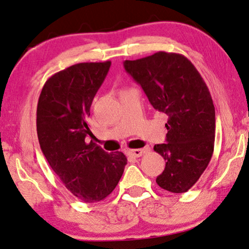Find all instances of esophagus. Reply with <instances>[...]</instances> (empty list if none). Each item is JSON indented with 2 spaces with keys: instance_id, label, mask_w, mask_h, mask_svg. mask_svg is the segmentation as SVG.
I'll return each instance as SVG.
<instances>
[{
  "instance_id": "1",
  "label": "esophagus",
  "mask_w": 249,
  "mask_h": 249,
  "mask_svg": "<svg viewBox=\"0 0 249 249\" xmlns=\"http://www.w3.org/2000/svg\"><path fill=\"white\" fill-rule=\"evenodd\" d=\"M148 151V147H144V148H137V150H129L127 151V154L129 157L132 158H140L141 155L143 153H145V152Z\"/></svg>"
}]
</instances>
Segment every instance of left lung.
<instances>
[{
    "label": "left lung",
    "mask_w": 249,
    "mask_h": 249,
    "mask_svg": "<svg viewBox=\"0 0 249 249\" xmlns=\"http://www.w3.org/2000/svg\"><path fill=\"white\" fill-rule=\"evenodd\" d=\"M124 67L151 105L168 116L166 143L154 145L165 160L157 183L173 194L187 192L213 153L216 115L209 89L192 62L180 53L159 51L125 60Z\"/></svg>",
    "instance_id": "left-lung-1"
}]
</instances>
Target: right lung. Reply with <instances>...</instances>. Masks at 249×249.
Segmentation results:
<instances>
[{
    "mask_svg": "<svg viewBox=\"0 0 249 249\" xmlns=\"http://www.w3.org/2000/svg\"><path fill=\"white\" fill-rule=\"evenodd\" d=\"M110 61L80 62L46 81L36 107V133L48 163L65 187L81 201H102L123 176L127 159L107 153L86 137L96 92Z\"/></svg>",
    "mask_w": 249,
    "mask_h": 249,
    "instance_id": "add662e5",
    "label": "right lung"
}]
</instances>
